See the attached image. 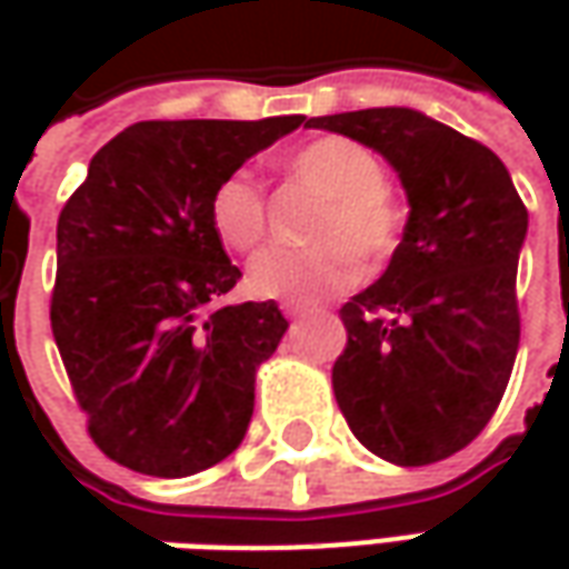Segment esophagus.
Instances as JSON below:
<instances>
[{"instance_id":"1","label":"esophagus","mask_w":569,"mask_h":569,"mask_svg":"<svg viewBox=\"0 0 569 569\" xmlns=\"http://www.w3.org/2000/svg\"><path fill=\"white\" fill-rule=\"evenodd\" d=\"M281 313H284L288 319H300V317H307V313H313V307L297 303V300H284V303H281Z\"/></svg>"}]
</instances>
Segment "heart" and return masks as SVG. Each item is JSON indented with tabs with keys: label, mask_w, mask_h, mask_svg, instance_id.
Listing matches in <instances>:
<instances>
[{
	"label": "heart",
	"mask_w": 569,
	"mask_h": 569,
	"mask_svg": "<svg viewBox=\"0 0 569 569\" xmlns=\"http://www.w3.org/2000/svg\"><path fill=\"white\" fill-rule=\"evenodd\" d=\"M288 173L322 196L310 233L317 247L259 252L250 262V291L274 300L313 303L355 284L358 262L382 269L402 243V208L382 180L380 158L348 136H319L288 158ZM214 233L230 250L250 252L266 237L269 199L247 170H233L208 199Z\"/></svg>",
	"instance_id": "obj_1"
}]
</instances>
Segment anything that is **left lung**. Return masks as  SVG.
<instances>
[{"mask_svg": "<svg viewBox=\"0 0 569 569\" xmlns=\"http://www.w3.org/2000/svg\"><path fill=\"white\" fill-rule=\"evenodd\" d=\"M377 148L408 192V224L380 281L339 310L332 389L351 433L396 466L466 449L507 392L519 348L516 266L529 228L488 144L408 107L307 120Z\"/></svg>", "mask_w": 569, "mask_h": 569, "instance_id": "left-lung-1", "label": "left lung"}]
</instances>
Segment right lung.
Returning a JSON list of instances; mask_svg holds the SVG:
<instances>
[{
    "mask_svg": "<svg viewBox=\"0 0 569 569\" xmlns=\"http://www.w3.org/2000/svg\"><path fill=\"white\" fill-rule=\"evenodd\" d=\"M300 122H136L59 211L50 326L88 437L117 466L187 478L240 447L288 319L274 300L218 307L240 269L208 199Z\"/></svg>",
    "mask_w": 569,
    "mask_h": 569,
    "instance_id": "obj_1",
    "label": "right lung"
}]
</instances>
